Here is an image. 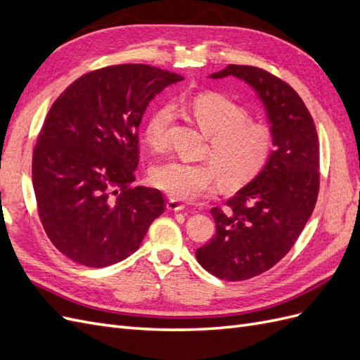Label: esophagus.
Returning a JSON list of instances; mask_svg holds the SVG:
<instances>
[{"instance_id": "esophagus-1", "label": "esophagus", "mask_w": 360, "mask_h": 360, "mask_svg": "<svg viewBox=\"0 0 360 360\" xmlns=\"http://www.w3.org/2000/svg\"><path fill=\"white\" fill-rule=\"evenodd\" d=\"M167 209H168L169 212H181V210L186 209V205L181 204V202L177 201V200H169V201L167 202Z\"/></svg>"}]
</instances>
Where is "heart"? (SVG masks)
Instances as JSON below:
<instances>
[{"instance_id":"heart-1","label":"heart","mask_w":360,"mask_h":360,"mask_svg":"<svg viewBox=\"0 0 360 360\" xmlns=\"http://www.w3.org/2000/svg\"><path fill=\"white\" fill-rule=\"evenodd\" d=\"M192 114L202 132L209 136V162L169 159L151 171V183L179 201H193L212 192L219 176L225 186L236 188L252 180L267 163L274 136L264 124L249 123V114L240 105L222 96H198L192 103ZM174 120V108L162 105L153 111L144 127L147 144L163 150L168 129Z\"/></svg>"}]
</instances>
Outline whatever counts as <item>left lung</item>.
Listing matches in <instances>:
<instances>
[{"mask_svg":"<svg viewBox=\"0 0 360 360\" xmlns=\"http://www.w3.org/2000/svg\"><path fill=\"white\" fill-rule=\"evenodd\" d=\"M246 82L263 103L274 150L264 168L210 210L216 234L195 257L209 274L245 281L274 267L296 243L317 202L320 150L314 120L300 96L271 73L228 64L209 78Z\"/></svg>","mask_w":360,"mask_h":360,"instance_id":"1","label":"left lung"}]
</instances>
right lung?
<instances>
[{"label": "right lung", "instance_id": "add662e5", "mask_svg": "<svg viewBox=\"0 0 360 360\" xmlns=\"http://www.w3.org/2000/svg\"><path fill=\"white\" fill-rule=\"evenodd\" d=\"M183 78L146 64L86 73L53 102L32 153L43 228L63 255L106 267L138 250L165 210L160 191L132 186L148 103Z\"/></svg>", "mask_w": 360, "mask_h": 360}]
</instances>
